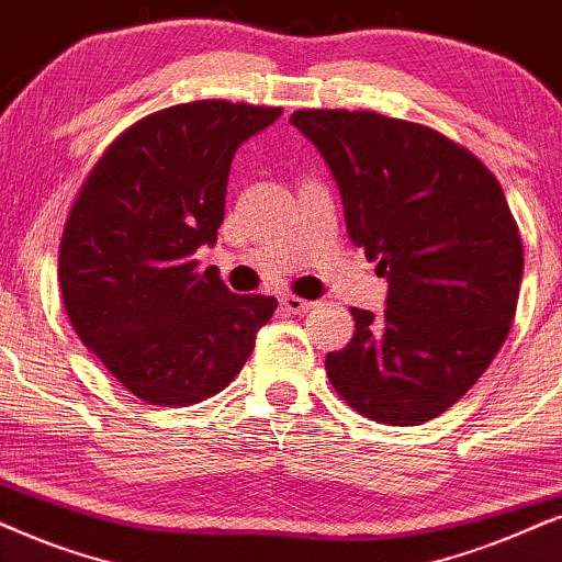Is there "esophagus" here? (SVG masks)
Segmentation results:
<instances>
[{
    "label": "esophagus",
    "instance_id": "obj_1",
    "mask_svg": "<svg viewBox=\"0 0 562 562\" xmlns=\"http://www.w3.org/2000/svg\"><path fill=\"white\" fill-rule=\"evenodd\" d=\"M280 303L288 314H305V311L314 308V301H305V297H297V295H282Z\"/></svg>",
    "mask_w": 562,
    "mask_h": 562
}]
</instances>
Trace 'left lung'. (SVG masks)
<instances>
[{
	"label": "left lung",
	"mask_w": 562,
	"mask_h": 562,
	"mask_svg": "<svg viewBox=\"0 0 562 562\" xmlns=\"http://www.w3.org/2000/svg\"><path fill=\"white\" fill-rule=\"evenodd\" d=\"M290 124L324 155L347 236L389 282L381 316L350 308L355 334L326 375L375 423H428L477 383L516 316L524 246L506 194L430 126L345 109H301Z\"/></svg>",
	"instance_id": "1"
}]
</instances>
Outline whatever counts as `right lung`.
Listing matches in <instances>:
<instances>
[{"instance_id": "1", "label": "right lung", "mask_w": 562, "mask_h": 562, "mask_svg": "<svg viewBox=\"0 0 562 562\" xmlns=\"http://www.w3.org/2000/svg\"><path fill=\"white\" fill-rule=\"evenodd\" d=\"M272 105L194 101L139 119L75 196L59 244L69 324L137 400L187 407L223 392L272 318V295H238L196 248L215 244L233 155L280 119Z\"/></svg>"}]
</instances>
